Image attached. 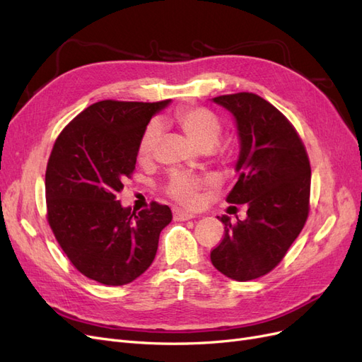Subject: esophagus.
<instances>
[{
    "label": "esophagus",
    "instance_id": "esophagus-1",
    "mask_svg": "<svg viewBox=\"0 0 362 362\" xmlns=\"http://www.w3.org/2000/svg\"><path fill=\"white\" fill-rule=\"evenodd\" d=\"M194 216L192 213H185V211H181V210H175L173 211V218L175 221L178 222H185V221H190V218H193Z\"/></svg>",
    "mask_w": 362,
    "mask_h": 362
}]
</instances>
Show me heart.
<instances>
[{"mask_svg":"<svg viewBox=\"0 0 362 362\" xmlns=\"http://www.w3.org/2000/svg\"><path fill=\"white\" fill-rule=\"evenodd\" d=\"M173 120L196 146L201 149H213L222 133V122L211 110L205 107L178 108ZM161 139V125L151 122L141 133L137 145V157L140 161H148L156 154ZM202 181L187 173H173L166 192L172 199L184 206H194L199 202Z\"/></svg>","mask_w":362,"mask_h":362,"instance_id":"1","label":"heart"}]
</instances>
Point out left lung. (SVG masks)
<instances>
[{"label": "left lung", "instance_id": "obj_1", "mask_svg": "<svg viewBox=\"0 0 362 362\" xmlns=\"http://www.w3.org/2000/svg\"><path fill=\"white\" fill-rule=\"evenodd\" d=\"M235 119L238 181L226 196L246 204L247 217L225 223L222 242L211 250L213 266L245 282L275 269L300 234L310 213L311 168L290 120L276 107L249 92L213 98Z\"/></svg>", "mask_w": 362, "mask_h": 362}]
</instances>
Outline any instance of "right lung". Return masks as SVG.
Returning a JSON list of instances; mask_svg holds the SVG:
<instances>
[{"instance_id": "add662e5", "label": "right lung", "mask_w": 362, "mask_h": 362, "mask_svg": "<svg viewBox=\"0 0 362 362\" xmlns=\"http://www.w3.org/2000/svg\"><path fill=\"white\" fill-rule=\"evenodd\" d=\"M170 103L105 100L63 128L45 173L47 218L74 267L104 286H125L152 264L168 205L139 213L116 199L136 169L137 145L151 117Z\"/></svg>"}]
</instances>
